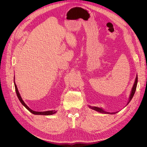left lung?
I'll return each instance as SVG.
<instances>
[{
  "label": "left lung",
  "mask_w": 147,
  "mask_h": 147,
  "mask_svg": "<svg viewBox=\"0 0 147 147\" xmlns=\"http://www.w3.org/2000/svg\"><path fill=\"white\" fill-rule=\"evenodd\" d=\"M137 80H138V78H137V76L136 77V80H135V82H134V85H133V87L132 88V91H131V95H130V97H129V102L127 104L129 103L130 101L131 100L132 98L133 97V96H134V93L136 92V88H137ZM89 107H90V109H92V110H94L96 111H97V112H99L100 113H109V114H115V113H117V112H115V113H109V112H105V111H104L103 110H102L101 108H99V107H92V106H89Z\"/></svg>",
  "instance_id": "1"
}]
</instances>
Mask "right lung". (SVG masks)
Listing matches in <instances>:
<instances>
[{
    "label": "right lung",
    "mask_w": 147,
    "mask_h": 147,
    "mask_svg": "<svg viewBox=\"0 0 147 147\" xmlns=\"http://www.w3.org/2000/svg\"><path fill=\"white\" fill-rule=\"evenodd\" d=\"M14 84H15L16 93L18 97V99H19L20 101L21 102V103L22 104H23V105L30 112H31V113L34 114V115H50L54 114V113H55L56 112V110L46 111V112H35V111H34V110H31L29 107H28V106L24 103V102L23 100V99H22L21 97V96H20V92H19L18 90V88H17V86H16V83H15V81H14Z\"/></svg>",
    "instance_id": "1"
}]
</instances>
